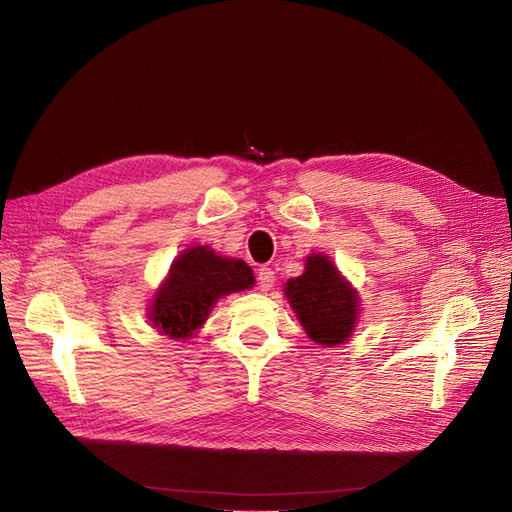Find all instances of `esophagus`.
<instances>
[{
  "label": "esophagus",
  "mask_w": 512,
  "mask_h": 512,
  "mask_svg": "<svg viewBox=\"0 0 512 512\" xmlns=\"http://www.w3.org/2000/svg\"><path fill=\"white\" fill-rule=\"evenodd\" d=\"M276 284V276L272 272V267H261V270L257 272V286L261 292H267L272 290Z\"/></svg>",
  "instance_id": "obj_1"
}]
</instances>
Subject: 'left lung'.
I'll return each instance as SVG.
<instances>
[{"label":"left lung","mask_w":512,"mask_h":512,"mask_svg":"<svg viewBox=\"0 0 512 512\" xmlns=\"http://www.w3.org/2000/svg\"><path fill=\"white\" fill-rule=\"evenodd\" d=\"M284 294L315 344L332 348L353 336L361 317L359 292L328 255H307L305 272L286 282Z\"/></svg>","instance_id":"left-lung-1"}]
</instances>
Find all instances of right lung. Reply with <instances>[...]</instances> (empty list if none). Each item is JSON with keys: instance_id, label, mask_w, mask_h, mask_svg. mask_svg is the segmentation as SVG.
<instances>
[{"instance_id": "add662e5", "label": "right lung", "mask_w": 512, "mask_h": 512, "mask_svg": "<svg viewBox=\"0 0 512 512\" xmlns=\"http://www.w3.org/2000/svg\"><path fill=\"white\" fill-rule=\"evenodd\" d=\"M255 284L251 267L236 257L218 255L207 245L184 249L170 265L147 307L151 328L172 340L193 338L213 305Z\"/></svg>"}]
</instances>
